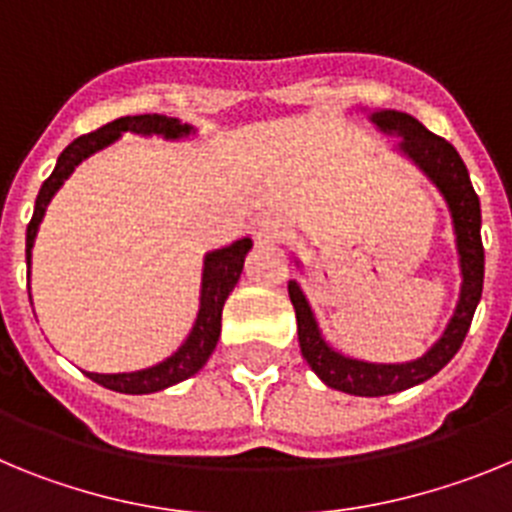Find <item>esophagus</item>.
<instances>
[{
	"mask_svg": "<svg viewBox=\"0 0 512 512\" xmlns=\"http://www.w3.org/2000/svg\"><path fill=\"white\" fill-rule=\"evenodd\" d=\"M253 238L259 243H284L289 238V225L279 215H261L253 220Z\"/></svg>",
	"mask_w": 512,
	"mask_h": 512,
	"instance_id": "obj_1",
	"label": "esophagus"
}]
</instances>
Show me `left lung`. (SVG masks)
I'll return each instance as SVG.
<instances>
[{"instance_id": "1", "label": "left lung", "mask_w": 512, "mask_h": 512, "mask_svg": "<svg viewBox=\"0 0 512 512\" xmlns=\"http://www.w3.org/2000/svg\"><path fill=\"white\" fill-rule=\"evenodd\" d=\"M372 120L382 130L405 135L400 148L413 158L425 174L431 176L443 192V197H446V202H449L464 284H461L459 305H456L449 328L423 359L410 361V364H366V361L346 359L320 338L318 325H315V318H312L302 289L297 287V282H289V300L295 305L297 336H300L305 361L328 387L359 397L402 392L441 372L443 366L454 359V354L467 338L474 310H477V302L482 297V282H485V246H482V233H479V225H482L479 197L474 192L467 166L456 153V148L451 146L449 140L438 138L436 133L423 128L415 117L405 115V112H377Z\"/></svg>"}]
</instances>
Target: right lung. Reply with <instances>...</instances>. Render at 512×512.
Listing matches in <instances>:
<instances>
[{
	"label": "right lung",
	"instance_id": "right-lung-1",
	"mask_svg": "<svg viewBox=\"0 0 512 512\" xmlns=\"http://www.w3.org/2000/svg\"><path fill=\"white\" fill-rule=\"evenodd\" d=\"M140 133V135H166V138H179V135L189 133V125H182L176 117L166 115H133V117H120V120H112L107 125H102L99 130L87 135H79L74 143L63 148V153L58 156V164L53 169V174L43 182L38 192V200H35V212L33 220L27 223V266H30V248L35 243V233H38V225L45 215V205L51 202V197L56 194V189L61 187L63 179L74 171V166H79L87 156H92L99 148L110 146L112 140L120 138V133ZM248 248H251V238H241L235 241L233 246L220 248V251H212L205 259V277H202V305L200 315H197V323H194L192 333L184 341V346L176 351L174 356H169L161 364L151 366V369H143V372H130V374H94L87 372V377L92 382L102 384L107 390L125 392V395H148V392L166 390L171 384L182 382V379L192 377L205 366V361L210 359V354L215 351L217 338H220V320H223V305L228 300V295L233 292L235 282L241 279L243 271V259H246Z\"/></svg>",
	"mask_w": 512,
	"mask_h": 512
}]
</instances>
